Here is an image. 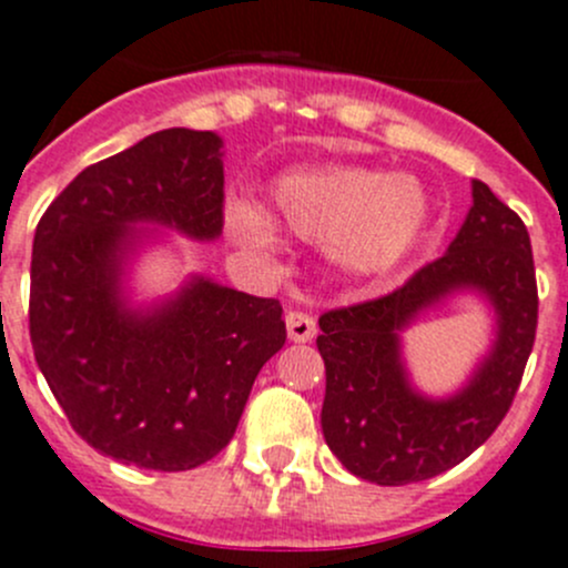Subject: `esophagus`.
<instances>
[{
    "label": "esophagus",
    "mask_w": 568,
    "mask_h": 568,
    "mask_svg": "<svg viewBox=\"0 0 568 568\" xmlns=\"http://www.w3.org/2000/svg\"><path fill=\"white\" fill-rule=\"evenodd\" d=\"M285 329H288V338L294 344H307V341L316 335V318L311 313H302V311H291L285 316Z\"/></svg>",
    "instance_id": "34e87169"
}]
</instances>
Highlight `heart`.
<instances>
[{
  "label": "heart",
  "mask_w": 568,
  "mask_h": 568,
  "mask_svg": "<svg viewBox=\"0 0 568 568\" xmlns=\"http://www.w3.org/2000/svg\"><path fill=\"white\" fill-rule=\"evenodd\" d=\"M272 219L291 235L324 244L329 263L352 277H388L405 266L433 227L427 185L372 166L291 169L268 189ZM266 213L246 200L227 205V227L255 250L277 239Z\"/></svg>",
  "instance_id": "obj_1"
}]
</instances>
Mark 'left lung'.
Returning <instances> with one entry per match:
<instances>
[{
	"instance_id": "1",
	"label": "left lung",
	"mask_w": 568,
	"mask_h": 568,
	"mask_svg": "<svg viewBox=\"0 0 568 568\" xmlns=\"http://www.w3.org/2000/svg\"><path fill=\"white\" fill-rule=\"evenodd\" d=\"M458 293H475L495 316V338L470 379L449 397L412 385L400 333ZM538 324L536 266L525 222L471 180V207L438 261L402 288L318 318L327 372L322 433L335 458L377 486L430 480L491 438L514 402Z\"/></svg>"
}]
</instances>
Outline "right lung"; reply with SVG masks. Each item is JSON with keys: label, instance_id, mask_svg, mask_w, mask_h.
Segmentation results:
<instances>
[{"label": "right lung", "instance_id": "1", "mask_svg": "<svg viewBox=\"0 0 568 568\" xmlns=\"http://www.w3.org/2000/svg\"><path fill=\"white\" fill-rule=\"evenodd\" d=\"M224 141L172 126L77 174L36 227L30 338L82 442L121 464L185 471L233 438L257 372L285 344L283 307L185 280L135 305L132 261L161 230L216 241Z\"/></svg>", "mask_w": 568, "mask_h": 568}]
</instances>
